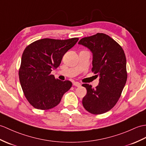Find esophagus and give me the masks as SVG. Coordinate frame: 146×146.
<instances>
[{"label":"esophagus","mask_w":146,"mask_h":146,"mask_svg":"<svg viewBox=\"0 0 146 146\" xmlns=\"http://www.w3.org/2000/svg\"><path fill=\"white\" fill-rule=\"evenodd\" d=\"M73 85L75 86H77V87H80L81 86V84L78 82H74Z\"/></svg>","instance_id":"obj_1"}]
</instances>
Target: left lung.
Here are the masks:
<instances>
[{
	"mask_svg": "<svg viewBox=\"0 0 146 146\" xmlns=\"http://www.w3.org/2000/svg\"><path fill=\"white\" fill-rule=\"evenodd\" d=\"M93 53L92 72L100 76L95 88L83 84L87 90L83 98V107L93 114L111 110L119 100L126 84V58L123 48L110 36L103 33L84 37L79 42Z\"/></svg>",
	"mask_w": 146,
	"mask_h": 146,
	"instance_id": "left-lung-1",
	"label": "left lung"
}]
</instances>
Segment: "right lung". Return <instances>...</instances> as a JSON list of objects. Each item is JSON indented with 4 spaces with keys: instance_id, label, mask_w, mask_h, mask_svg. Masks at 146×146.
<instances>
[{
    "instance_id": "add662e5",
    "label": "right lung",
    "mask_w": 146,
    "mask_h": 146,
    "mask_svg": "<svg viewBox=\"0 0 146 146\" xmlns=\"http://www.w3.org/2000/svg\"><path fill=\"white\" fill-rule=\"evenodd\" d=\"M78 39L43 38L25 48L19 76L24 95L33 107L41 110L52 109L71 88L70 81L55 79L51 72L59 66L63 55Z\"/></svg>"
}]
</instances>
